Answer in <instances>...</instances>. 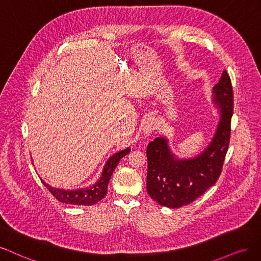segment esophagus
<instances>
[{
	"label": "esophagus",
	"instance_id": "1",
	"mask_svg": "<svg viewBox=\"0 0 261 261\" xmlns=\"http://www.w3.org/2000/svg\"><path fill=\"white\" fill-rule=\"evenodd\" d=\"M157 128V120L154 117H149L146 119L144 127H143V133H144L145 137H149Z\"/></svg>",
	"mask_w": 261,
	"mask_h": 261
}]
</instances>
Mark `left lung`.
Segmentation results:
<instances>
[{"instance_id":"8db88e82","label":"left lung","mask_w":261,"mask_h":261,"mask_svg":"<svg viewBox=\"0 0 261 261\" xmlns=\"http://www.w3.org/2000/svg\"><path fill=\"white\" fill-rule=\"evenodd\" d=\"M212 102L220 120L208 145L197 155L178 157L166 137H157L148 143L146 190L159 205L186 206L203 195L219 178L230 143L233 113L232 85L225 70L213 89Z\"/></svg>"}]
</instances>
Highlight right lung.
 Wrapping results in <instances>:
<instances>
[{
    "label": "right lung",
    "instance_id": "obj_1",
    "mask_svg": "<svg viewBox=\"0 0 261 261\" xmlns=\"http://www.w3.org/2000/svg\"><path fill=\"white\" fill-rule=\"evenodd\" d=\"M130 152V147L119 150V152L115 153L113 156L108 158L106 162L102 174H100L99 179L92 186L88 188H81L75 190H65V189H58L53 188L46 182L42 180V183L44 184L46 189L52 193V195L61 203L70 204V205H80V206H91L94 205L100 199H103L107 193L108 182L112 178V174L115 170L117 165L119 164L120 159L127 155Z\"/></svg>",
    "mask_w": 261,
    "mask_h": 261
}]
</instances>
